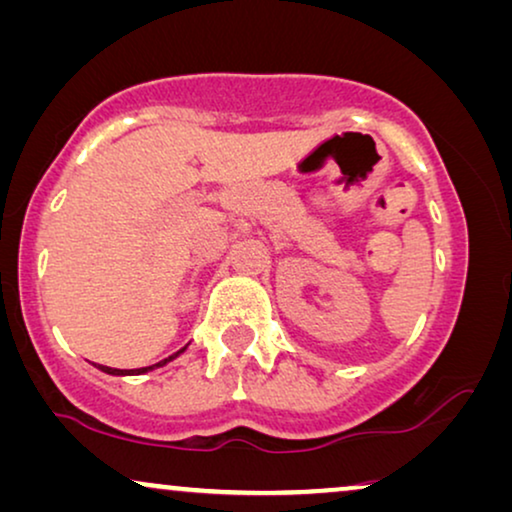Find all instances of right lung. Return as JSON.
Instances as JSON below:
<instances>
[{
	"label": "right lung",
	"mask_w": 512,
	"mask_h": 512,
	"mask_svg": "<svg viewBox=\"0 0 512 512\" xmlns=\"http://www.w3.org/2000/svg\"><path fill=\"white\" fill-rule=\"evenodd\" d=\"M185 350V348H183ZM183 350H178L176 355H181ZM176 355H171V357H167V359H162L160 364H153V366H143V369H111V366H102V364H97L99 369H102L104 373H111V376H139V373H146V371H150V369H155V366H162V364H167V362H171V359H174Z\"/></svg>",
	"instance_id": "1"
}]
</instances>
